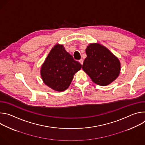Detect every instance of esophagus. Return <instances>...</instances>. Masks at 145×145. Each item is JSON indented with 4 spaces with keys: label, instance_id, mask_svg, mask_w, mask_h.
Segmentation results:
<instances>
[{
    "label": "esophagus",
    "instance_id": "34e87169",
    "mask_svg": "<svg viewBox=\"0 0 145 145\" xmlns=\"http://www.w3.org/2000/svg\"><path fill=\"white\" fill-rule=\"evenodd\" d=\"M83 59H80L79 60V62H80V63L81 64V65H82V64H83Z\"/></svg>",
    "mask_w": 145,
    "mask_h": 145
}]
</instances>
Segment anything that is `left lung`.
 Wrapping results in <instances>:
<instances>
[{
	"instance_id": "1",
	"label": "left lung",
	"mask_w": 145,
	"mask_h": 145,
	"mask_svg": "<svg viewBox=\"0 0 145 145\" xmlns=\"http://www.w3.org/2000/svg\"><path fill=\"white\" fill-rule=\"evenodd\" d=\"M86 54L82 68L95 83L106 86L118 77L120 62L106 47L99 44H90L86 49Z\"/></svg>"
}]
</instances>
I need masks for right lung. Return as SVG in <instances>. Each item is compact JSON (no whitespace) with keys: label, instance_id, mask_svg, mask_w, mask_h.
Returning a JSON list of instances; mask_svg holds the SVG:
<instances>
[{"label":"right lung","instance_id":"right-lung-1","mask_svg":"<svg viewBox=\"0 0 145 145\" xmlns=\"http://www.w3.org/2000/svg\"><path fill=\"white\" fill-rule=\"evenodd\" d=\"M81 65L63 45H56L48 54L40 70L44 83L57 91L67 89Z\"/></svg>","mask_w":145,"mask_h":145}]
</instances>
